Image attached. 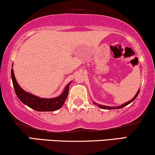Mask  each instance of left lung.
Returning a JSON list of instances; mask_svg holds the SVG:
<instances>
[{
  "mask_svg": "<svg viewBox=\"0 0 155 155\" xmlns=\"http://www.w3.org/2000/svg\"><path fill=\"white\" fill-rule=\"evenodd\" d=\"M139 91H140V90H139V91H138V92H137V94H136V95H135V96H134V98H132V100L129 101V102L126 103V104H123V105H121V106H117V107H110V106H104V105H100V104H96V103H95V102H93V104H94L95 105H97V106H98V107H100L101 108H103V109H108V110H110V109H119V108H123V107H124V106H127L128 104H131V103L133 101H134V100H135V98H137V95H138V94H139Z\"/></svg>",
  "mask_w": 155,
  "mask_h": 155,
  "instance_id": "1",
  "label": "left lung"
}]
</instances>
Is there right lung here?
<instances>
[{"label": "right lung", "mask_w": 155, "mask_h": 155, "mask_svg": "<svg viewBox=\"0 0 155 155\" xmlns=\"http://www.w3.org/2000/svg\"><path fill=\"white\" fill-rule=\"evenodd\" d=\"M11 78L15 92L19 100L23 104L37 111H54L60 109L68 98L69 85L71 83H70L67 85L64 92L59 97L54 98H40L31 93H26L19 86L15 78L13 69H11Z\"/></svg>", "instance_id": "add662e5"}]
</instances>
